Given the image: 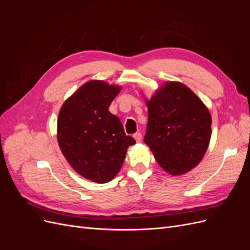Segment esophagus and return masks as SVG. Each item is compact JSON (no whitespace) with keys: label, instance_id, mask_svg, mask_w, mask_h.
<instances>
[{"label":"esophagus","instance_id":"esophagus-1","mask_svg":"<svg viewBox=\"0 0 250 250\" xmlns=\"http://www.w3.org/2000/svg\"><path fill=\"white\" fill-rule=\"evenodd\" d=\"M133 138H134V140L137 141L138 143H140L141 141H142V134L140 133V132H137V133H134L133 134Z\"/></svg>","mask_w":250,"mask_h":250}]
</instances>
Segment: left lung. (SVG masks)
Returning a JSON list of instances; mask_svg holds the SVG:
<instances>
[{
  "label": "left lung",
  "instance_id": "8db88e82",
  "mask_svg": "<svg viewBox=\"0 0 250 250\" xmlns=\"http://www.w3.org/2000/svg\"><path fill=\"white\" fill-rule=\"evenodd\" d=\"M147 131L144 142L170 175L190 172L206 154L211 117L200 98L184 83L165 82L146 99Z\"/></svg>",
  "mask_w": 250,
  "mask_h": 250
}]
</instances>
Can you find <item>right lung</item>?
Returning a JSON list of instances; mask_svg holds the SVG:
<instances>
[{"label":"right lung","instance_id":"1","mask_svg":"<svg viewBox=\"0 0 250 250\" xmlns=\"http://www.w3.org/2000/svg\"><path fill=\"white\" fill-rule=\"evenodd\" d=\"M122 86L89 80L67 98L59 110L57 141L72 168L97 184L108 183L122 168L135 141L126 135L108 107Z\"/></svg>","mask_w":250,"mask_h":250}]
</instances>
